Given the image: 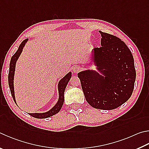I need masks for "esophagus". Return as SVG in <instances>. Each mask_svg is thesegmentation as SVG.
Segmentation results:
<instances>
[{
    "mask_svg": "<svg viewBox=\"0 0 149 149\" xmlns=\"http://www.w3.org/2000/svg\"><path fill=\"white\" fill-rule=\"evenodd\" d=\"M81 70V67L79 66H75L73 68V71L74 73H78Z\"/></svg>",
    "mask_w": 149,
    "mask_h": 149,
    "instance_id": "34e87169",
    "label": "esophagus"
}]
</instances>
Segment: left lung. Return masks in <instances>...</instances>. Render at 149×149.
Segmentation results:
<instances>
[{
  "mask_svg": "<svg viewBox=\"0 0 149 149\" xmlns=\"http://www.w3.org/2000/svg\"><path fill=\"white\" fill-rule=\"evenodd\" d=\"M100 47L92 51L91 60L96 70L77 74L85 99L96 109L111 110L130 98L136 72L130 50L118 37L100 31Z\"/></svg>",
  "mask_w": 149,
  "mask_h": 149,
  "instance_id": "left-lung-1",
  "label": "left lung"
}]
</instances>
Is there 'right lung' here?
<instances>
[{"label": "right lung", "instance_id": "right-lung-1", "mask_svg": "<svg viewBox=\"0 0 149 149\" xmlns=\"http://www.w3.org/2000/svg\"><path fill=\"white\" fill-rule=\"evenodd\" d=\"M28 38L25 39V40L21 42L19 47L17 51H16V53L12 56V58H11L10 63V70H9V74H8V84L10 86V89L11 91V94H12V98L13 100L15 102V94H14V86H13V79H14V74H15V64L16 62H17L19 56H20L21 53H22L23 49L24 46L25 45V44L28 41ZM72 77V72H70L68 74H67L65 76L60 80L58 84V100L56 103V105L53 108L48 111L45 113H29V114L33 117L34 118H45L50 117H52L53 115L58 113L60 110L61 109L63 105L64 104V91L67 86V84L68 83L70 78Z\"/></svg>", "mask_w": 149, "mask_h": 149}]
</instances>
